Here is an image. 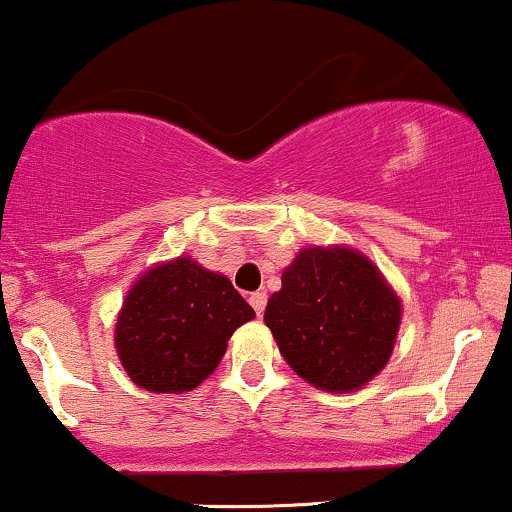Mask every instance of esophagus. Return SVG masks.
Here are the masks:
<instances>
[{
	"mask_svg": "<svg viewBox=\"0 0 512 512\" xmlns=\"http://www.w3.org/2000/svg\"><path fill=\"white\" fill-rule=\"evenodd\" d=\"M250 306L255 308L257 316H262V313H265V306H267V294H265V291H255V294L250 296Z\"/></svg>",
	"mask_w": 512,
	"mask_h": 512,
	"instance_id": "esophagus-1",
	"label": "esophagus"
}]
</instances>
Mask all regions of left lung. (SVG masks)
I'll list each match as a JSON object with an SVG mask.
<instances>
[{
    "label": "left lung",
    "mask_w": 512,
    "mask_h": 512,
    "mask_svg": "<svg viewBox=\"0 0 512 512\" xmlns=\"http://www.w3.org/2000/svg\"><path fill=\"white\" fill-rule=\"evenodd\" d=\"M401 313V299L367 255L350 245H308L282 272L265 323L303 381L352 393L389 364Z\"/></svg>",
    "instance_id": "left-lung-1"
}]
</instances>
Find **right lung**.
<instances>
[{"mask_svg":"<svg viewBox=\"0 0 512 512\" xmlns=\"http://www.w3.org/2000/svg\"><path fill=\"white\" fill-rule=\"evenodd\" d=\"M255 311L226 274L189 255L157 262L131 284L114 345L128 379L150 393L192 391L221 364L228 340Z\"/></svg>","mask_w":512,"mask_h":512,"instance_id":"1","label":"right lung"}]
</instances>
